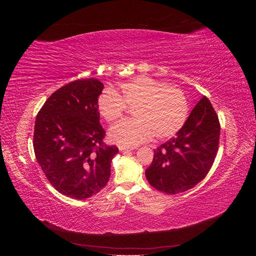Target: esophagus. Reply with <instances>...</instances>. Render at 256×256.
Listing matches in <instances>:
<instances>
[{
  "label": "esophagus",
  "instance_id": "obj_1",
  "mask_svg": "<svg viewBox=\"0 0 256 256\" xmlns=\"http://www.w3.org/2000/svg\"><path fill=\"white\" fill-rule=\"evenodd\" d=\"M118 150L120 152H125V150H132V148L129 146H125V145H118Z\"/></svg>",
  "mask_w": 256,
  "mask_h": 256
}]
</instances>
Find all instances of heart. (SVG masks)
I'll list each match as a JSON object with an SVG mask.
<instances>
[{
  "instance_id": "obj_1",
  "label": "heart",
  "mask_w": 256,
  "mask_h": 256,
  "mask_svg": "<svg viewBox=\"0 0 256 256\" xmlns=\"http://www.w3.org/2000/svg\"><path fill=\"white\" fill-rule=\"evenodd\" d=\"M127 106H134L136 118L124 120L109 130L115 143L136 146L154 136L164 140L175 136L188 118L184 92L173 85L138 76L120 84L118 90H106L97 98L99 115L108 122L118 120Z\"/></svg>"
}]
</instances>
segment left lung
Returning a JSON list of instances; mask_svg holds the SVG:
<instances>
[{"instance_id": "8db88e82", "label": "left lung", "mask_w": 256, "mask_h": 256, "mask_svg": "<svg viewBox=\"0 0 256 256\" xmlns=\"http://www.w3.org/2000/svg\"><path fill=\"white\" fill-rule=\"evenodd\" d=\"M220 138V124L210 102L203 97L176 136L154 150L145 176L152 187L176 194L194 187L210 170Z\"/></svg>"}]
</instances>
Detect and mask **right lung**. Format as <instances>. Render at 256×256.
<instances>
[{"mask_svg": "<svg viewBox=\"0 0 256 256\" xmlns=\"http://www.w3.org/2000/svg\"><path fill=\"white\" fill-rule=\"evenodd\" d=\"M102 90L97 79L76 80L54 92L36 116V159L49 182L70 198H88L106 187L118 152L102 142L97 110Z\"/></svg>", "mask_w": 256, "mask_h": 256, "instance_id": "obj_1", "label": "right lung"}]
</instances>
